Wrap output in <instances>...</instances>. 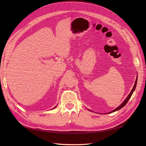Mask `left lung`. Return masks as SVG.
I'll return each mask as SVG.
<instances>
[{"label":"left lung","instance_id":"8db88e82","mask_svg":"<svg viewBox=\"0 0 146 146\" xmlns=\"http://www.w3.org/2000/svg\"><path fill=\"white\" fill-rule=\"evenodd\" d=\"M136 83H137V78H136V81H135V85H134V86H133V89L131 90V91H130V94L128 95V96L127 97V98L124 100V101L118 107H117L116 108H115L114 109V110H113L112 111H111V112H110V113H113V112H114V111H117V110H120V109H121L122 107H124V106L127 104V103L128 102V101L129 100V99H130V98H131V95H132V94L133 93V92H134V91H135V88H136ZM91 111V110H90Z\"/></svg>","mask_w":146,"mask_h":146}]
</instances>
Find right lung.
Returning <instances> with one entry per match:
<instances>
[{"instance_id":"add662e5","label":"right lung","mask_w":146,"mask_h":146,"mask_svg":"<svg viewBox=\"0 0 146 146\" xmlns=\"http://www.w3.org/2000/svg\"><path fill=\"white\" fill-rule=\"evenodd\" d=\"M56 107H55L54 108H56ZM54 108H53V109H54Z\"/></svg>"}]
</instances>
